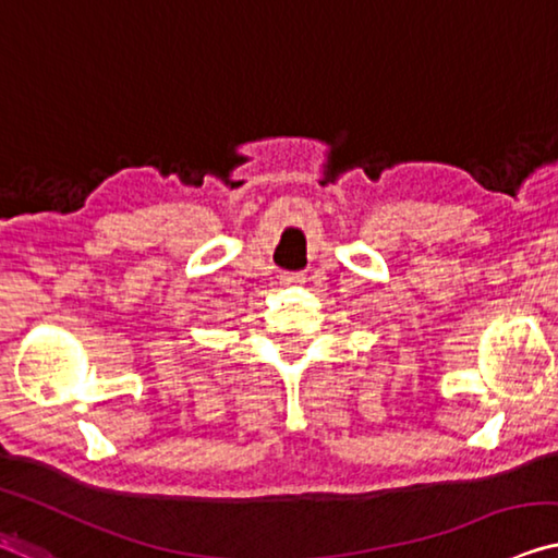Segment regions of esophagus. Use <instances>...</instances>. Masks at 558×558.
<instances>
[{"label": "esophagus", "instance_id": "esophagus-1", "mask_svg": "<svg viewBox=\"0 0 558 558\" xmlns=\"http://www.w3.org/2000/svg\"><path fill=\"white\" fill-rule=\"evenodd\" d=\"M303 282H305V272H280V286L295 288V286H303Z\"/></svg>", "mask_w": 558, "mask_h": 558}]
</instances>
